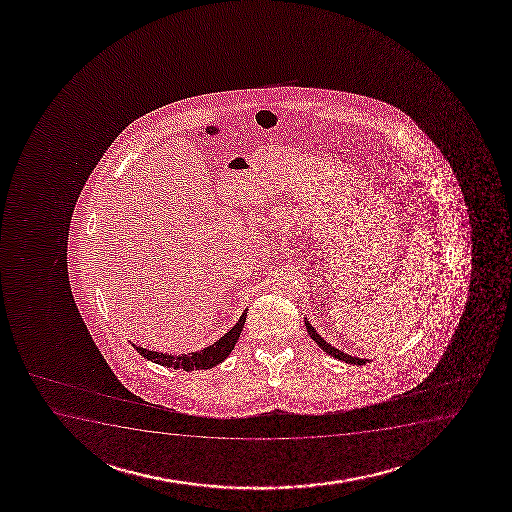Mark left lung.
Returning a JSON list of instances; mask_svg holds the SVG:
<instances>
[{
    "instance_id": "obj_1",
    "label": "left lung",
    "mask_w": 512,
    "mask_h": 512,
    "mask_svg": "<svg viewBox=\"0 0 512 512\" xmlns=\"http://www.w3.org/2000/svg\"><path fill=\"white\" fill-rule=\"evenodd\" d=\"M305 325H307V331L308 334H310V337H312L315 343L319 344L320 349H324L327 355L334 356V358H337V360L344 361V363H349V365H365L367 361H370L367 360V358H358V356L348 355V353H343V351H339V349L331 346V344L327 343V341H324V337H320L319 334H317V331L313 329L312 324L308 322L307 317H305Z\"/></svg>"
}]
</instances>
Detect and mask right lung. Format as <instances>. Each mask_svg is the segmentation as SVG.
Listing matches in <instances>:
<instances>
[{"mask_svg":"<svg viewBox=\"0 0 512 512\" xmlns=\"http://www.w3.org/2000/svg\"><path fill=\"white\" fill-rule=\"evenodd\" d=\"M245 320H247V310L241 313L240 320L219 341L211 344V346H207V348L200 349V351L187 353V355H169V353L149 351V349L140 348V346H135V344H133V348L137 349L140 355L147 358V360L154 361V363L163 365V367L185 370V372L207 370V368L216 367L219 363H223L228 358L229 353L235 349L238 337H240L241 331H243Z\"/></svg>","mask_w":512,"mask_h":512,"instance_id":"add662e5","label":"right lung"}]
</instances>
